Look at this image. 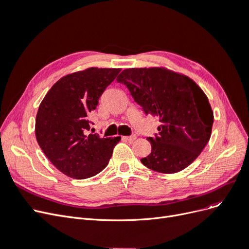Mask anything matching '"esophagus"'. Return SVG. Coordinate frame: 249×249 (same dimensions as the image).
<instances>
[{
  "instance_id": "obj_1",
  "label": "esophagus",
  "mask_w": 249,
  "mask_h": 249,
  "mask_svg": "<svg viewBox=\"0 0 249 249\" xmlns=\"http://www.w3.org/2000/svg\"><path fill=\"white\" fill-rule=\"evenodd\" d=\"M124 140H126V141H129L130 143H132V142H134V140H135V139H136V136H135V135H132V136L124 137Z\"/></svg>"
}]
</instances>
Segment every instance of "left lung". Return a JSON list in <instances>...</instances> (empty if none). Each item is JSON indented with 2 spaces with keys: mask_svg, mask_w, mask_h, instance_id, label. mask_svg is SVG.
Returning <instances> with one entry per match:
<instances>
[{
  "mask_svg": "<svg viewBox=\"0 0 249 249\" xmlns=\"http://www.w3.org/2000/svg\"><path fill=\"white\" fill-rule=\"evenodd\" d=\"M145 114L160 119L158 135L147 140L152 153L142 164L176 173L196 159L210 140L214 114L202 89L189 77L165 69H126L117 77Z\"/></svg>",
  "mask_w": 249,
  "mask_h": 249,
  "instance_id": "1",
  "label": "left lung"
}]
</instances>
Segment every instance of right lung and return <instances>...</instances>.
Returning <instances> with one entry per match:
<instances>
[{
  "instance_id": "obj_1",
  "label": "right lung",
  "mask_w": 249,
  "mask_h": 249,
  "mask_svg": "<svg viewBox=\"0 0 249 249\" xmlns=\"http://www.w3.org/2000/svg\"><path fill=\"white\" fill-rule=\"evenodd\" d=\"M120 69L89 67L58 80L39 105L36 139L54 166L77 179L91 178L107 166L120 137L88 134V116Z\"/></svg>"
}]
</instances>
